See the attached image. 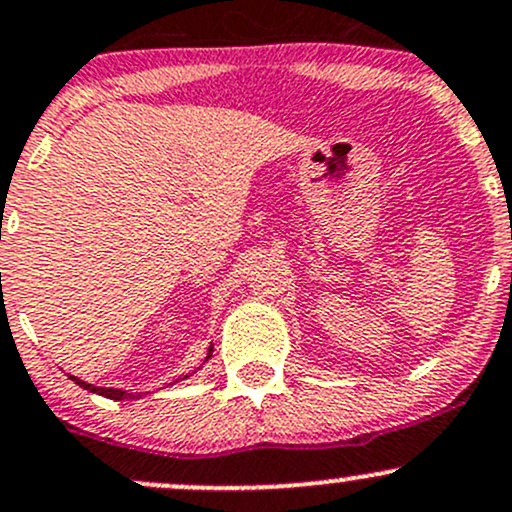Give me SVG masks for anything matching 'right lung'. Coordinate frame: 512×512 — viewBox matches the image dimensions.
Returning a JSON list of instances; mask_svg holds the SVG:
<instances>
[{
  "mask_svg": "<svg viewBox=\"0 0 512 512\" xmlns=\"http://www.w3.org/2000/svg\"><path fill=\"white\" fill-rule=\"evenodd\" d=\"M211 357V355H209ZM72 381H77V384L82 386V389H87V391H94V393H99V396H106V398H111V401H123V398H133V393H126V391H116V389H101V386H92V384H84V381H80V379H75V376H70Z\"/></svg>",
  "mask_w": 512,
  "mask_h": 512,
  "instance_id": "obj_1",
  "label": "right lung"
}]
</instances>
